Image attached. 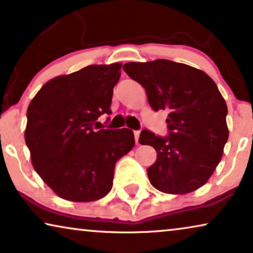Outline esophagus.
Wrapping results in <instances>:
<instances>
[{"mask_svg": "<svg viewBox=\"0 0 253 253\" xmlns=\"http://www.w3.org/2000/svg\"><path fill=\"white\" fill-rule=\"evenodd\" d=\"M139 134H140V131L139 130L134 131V140H136V144H138V139H139Z\"/></svg>", "mask_w": 253, "mask_h": 253, "instance_id": "obj_1", "label": "esophagus"}]
</instances>
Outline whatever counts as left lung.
Listing matches in <instances>:
<instances>
[{
	"label": "left lung",
	"instance_id": "1",
	"mask_svg": "<svg viewBox=\"0 0 253 253\" xmlns=\"http://www.w3.org/2000/svg\"><path fill=\"white\" fill-rule=\"evenodd\" d=\"M127 76L143 86L152 109L168 110V136L144 129L139 143L157 151L147 168L159 191L184 195L199 189L222 158L229 131L228 108L212 78L190 65L169 60L129 62Z\"/></svg>",
	"mask_w": 253,
	"mask_h": 253
}]
</instances>
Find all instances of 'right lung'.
Instances as JSON below:
<instances>
[{
    "label": "right lung",
    "instance_id": "right-lung-1",
    "mask_svg": "<svg viewBox=\"0 0 253 253\" xmlns=\"http://www.w3.org/2000/svg\"><path fill=\"white\" fill-rule=\"evenodd\" d=\"M122 63L93 64L47 82L27 108L25 141L42 181L70 202H93L113 186L116 162L134 145L132 130L101 129L112 114Z\"/></svg>",
    "mask_w": 253,
    "mask_h": 253
}]
</instances>
